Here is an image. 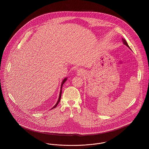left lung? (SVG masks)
<instances>
[{
    "mask_svg": "<svg viewBox=\"0 0 149 149\" xmlns=\"http://www.w3.org/2000/svg\"><path fill=\"white\" fill-rule=\"evenodd\" d=\"M122 41H123V43H124L125 45H126L127 47H129V46H128V45L125 39H123V38H122Z\"/></svg>",
    "mask_w": 149,
    "mask_h": 149,
    "instance_id": "8db88e82",
    "label": "left lung"
}]
</instances>
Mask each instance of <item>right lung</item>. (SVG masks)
<instances>
[{"label":"right lung","mask_w":149,"mask_h":149,"mask_svg":"<svg viewBox=\"0 0 149 149\" xmlns=\"http://www.w3.org/2000/svg\"><path fill=\"white\" fill-rule=\"evenodd\" d=\"M66 80H67V78H65L64 80H63V82H62V84H61V91H60V95H59V98H58V100H57L56 104H55V106L54 107H52L51 109H54V108H56L57 106V104H58V103H59V102L60 101V100H61V92H62V87H63V84H64V83H65V82L66 81Z\"/></svg>","instance_id":"obj_1"}]
</instances>
